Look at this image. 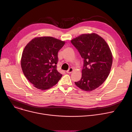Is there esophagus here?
Instances as JSON below:
<instances>
[{
  "label": "esophagus",
  "instance_id": "1",
  "mask_svg": "<svg viewBox=\"0 0 132 132\" xmlns=\"http://www.w3.org/2000/svg\"><path fill=\"white\" fill-rule=\"evenodd\" d=\"M73 71V68L70 67V68H69L68 69V70L66 71V72H67V73H68V74H70L71 72H72Z\"/></svg>",
  "mask_w": 132,
  "mask_h": 132
}]
</instances>
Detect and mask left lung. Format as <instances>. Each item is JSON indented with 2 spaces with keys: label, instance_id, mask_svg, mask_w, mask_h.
Returning <instances> with one entry per match:
<instances>
[{
  "label": "left lung",
  "instance_id": "obj_1",
  "mask_svg": "<svg viewBox=\"0 0 132 132\" xmlns=\"http://www.w3.org/2000/svg\"><path fill=\"white\" fill-rule=\"evenodd\" d=\"M71 43L84 61L81 78L75 82L76 85L88 92L98 88L109 76L112 67L113 56L109 45L95 33L81 35Z\"/></svg>",
  "mask_w": 132,
  "mask_h": 132
}]
</instances>
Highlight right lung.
I'll use <instances>...</instances> for the list:
<instances>
[{
  "label": "right lung",
  "mask_w": 132,
  "mask_h": 132,
  "mask_svg": "<svg viewBox=\"0 0 132 132\" xmlns=\"http://www.w3.org/2000/svg\"><path fill=\"white\" fill-rule=\"evenodd\" d=\"M65 43L52 37H40L34 38L25 47L21 59V68L36 88L49 89L62 77L57 70V64L58 52Z\"/></svg>",
  "instance_id": "add662e5"
}]
</instances>
